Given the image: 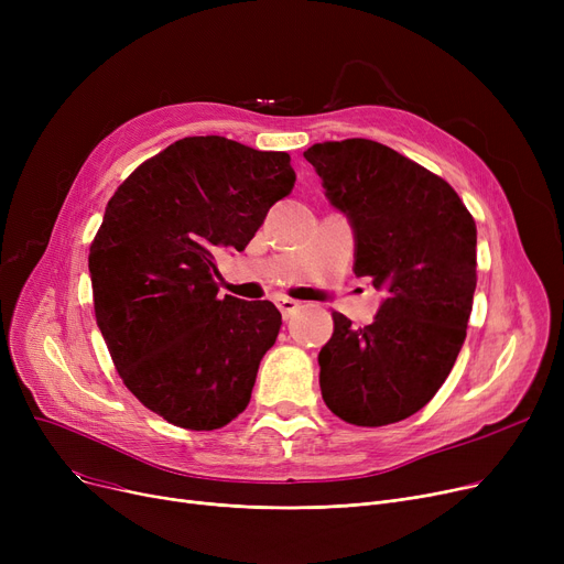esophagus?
<instances>
[{
    "mask_svg": "<svg viewBox=\"0 0 564 564\" xmlns=\"http://www.w3.org/2000/svg\"><path fill=\"white\" fill-rule=\"evenodd\" d=\"M276 306H279V311L283 313V317L288 319V317H290L294 311H297L302 304H300V302H294V300H290V297H279V300H276Z\"/></svg>",
    "mask_w": 564,
    "mask_h": 564,
    "instance_id": "obj_1",
    "label": "esophagus"
}]
</instances>
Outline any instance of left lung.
<instances>
[{
    "instance_id": "obj_1",
    "label": "left lung",
    "mask_w": 564,
    "mask_h": 564,
    "mask_svg": "<svg viewBox=\"0 0 564 564\" xmlns=\"http://www.w3.org/2000/svg\"><path fill=\"white\" fill-rule=\"evenodd\" d=\"M304 158L354 228V274L387 292L368 327L334 313L317 357L322 398L351 425L404 421L436 395L464 345L476 221L443 177L383 143L324 141Z\"/></svg>"
}]
</instances>
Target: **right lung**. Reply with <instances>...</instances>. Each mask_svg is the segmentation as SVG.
I'll use <instances>...</instances> for the list:
<instances>
[{
  "instance_id": "right-lung-1",
  "label": "right lung",
  "mask_w": 564,
  "mask_h": 564,
  "mask_svg": "<svg viewBox=\"0 0 564 564\" xmlns=\"http://www.w3.org/2000/svg\"><path fill=\"white\" fill-rule=\"evenodd\" d=\"M294 177L288 153L185 137L107 203L88 253L98 327L130 393L171 425L219 430L251 400L281 313L219 297L217 256L245 251Z\"/></svg>"
}]
</instances>
